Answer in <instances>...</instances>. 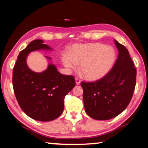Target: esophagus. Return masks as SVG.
<instances>
[{
	"instance_id": "esophagus-1",
	"label": "esophagus",
	"mask_w": 148,
	"mask_h": 148,
	"mask_svg": "<svg viewBox=\"0 0 148 148\" xmlns=\"http://www.w3.org/2000/svg\"><path fill=\"white\" fill-rule=\"evenodd\" d=\"M75 80H76V84L77 85H79L80 83H81V80H80V79H79L78 77H76Z\"/></svg>"
}]
</instances>
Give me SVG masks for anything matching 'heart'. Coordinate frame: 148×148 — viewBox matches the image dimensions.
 Returning <instances> with one entry per match:
<instances>
[{"mask_svg": "<svg viewBox=\"0 0 148 148\" xmlns=\"http://www.w3.org/2000/svg\"><path fill=\"white\" fill-rule=\"evenodd\" d=\"M116 51L111 46L101 43L74 45L71 53L62 54V62L66 68L76 69L77 64L85 77L90 80L101 78L113 66L116 59Z\"/></svg>", "mask_w": 148, "mask_h": 148, "instance_id": "obj_1", "label": "heart"}]
</instances>
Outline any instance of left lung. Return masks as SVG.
I'll return each instance as SVG.
<instances>
[{
  "instance_id": "1",
  "label": "left lung",
  "mask_w": 148,
  "mask_h": 148,
  "mask_svg": "<svg viewBox=\"0 0 148 148\" xmlns=\"http://www.w3.org/2000/svg\"><path fill=\"white\" fill-rule=\"evenodd\" d=\"M119 55L112 69L102 78L82 82L85 110L95 119L114 118L131 102L136 80V69L129 51L115 40Z\"/></svg>"
}]
</instances>
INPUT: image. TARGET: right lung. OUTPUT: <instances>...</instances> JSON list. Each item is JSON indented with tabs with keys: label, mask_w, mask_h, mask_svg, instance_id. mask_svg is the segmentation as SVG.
Masks as SVG:
<instances>
[{
	"label": "right lung",
	"mask_w": 148,
	"mask_h": 148,
	"mask_svg": "<svg viewBox=\"0 0 148 148\" xmlns=\"http://www.w3.org/2000/svg\"><path fill=\"white\" fill-rule=\"evenodd\" d=\"M42 40H35L20 52L13 69L12 84L15 96L22 110L32 119L49 121L61 116L64 97L76 85L74 77L63 75L49 64L42 73L29 69L26 58L30 52L50 47Z\"/></svg>",
	"instance_id": "add662e5"
}]
</instances>
